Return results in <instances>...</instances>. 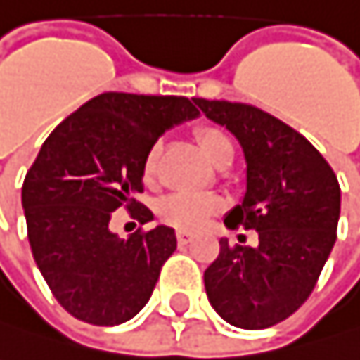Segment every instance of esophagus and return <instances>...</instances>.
<instances>
[{
  "label": "esophagus",
  "mask_w": 360,
  "mask_h": 360,
  "mask_svg": "<svg viewBox=\"0 0 360 360\" xmlns=\"http://www.w3.org/2000/svg\"><path fill=\"white\" fill-rule=\"evenodd\" d=\"M176 240H179V244H190L192 242V233L186 231V229H179L176 231Z\"/></svg>",
  "instance_id": "34e87169"
}]
</instances>
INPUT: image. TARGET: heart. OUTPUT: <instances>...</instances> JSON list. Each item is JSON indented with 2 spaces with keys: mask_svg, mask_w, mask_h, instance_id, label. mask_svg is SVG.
<instances>
[{
  "mask_svg": "<svg viewBox=\"0 0 360 360\" xmlns=\"http://www.w3.org/2000/svg\"><path fill=\"white\" fill-rule=\"evenodd\" d=\"M196 142L202 150V155L212 164H218L224 155L233 153V144L229 136L218 127H198ZM158 160H160V146L155 144V146H150L144 155V164H142L144 179H150L155 174ZM218 210H220V202L216 196L196 194V192L170 194L160 202L162 218L179 229H200Z\"/></svg>",
  "mask_w": 360,
  "mask_h": 360,
  "instance_id": "b5f03b06",
  "label": "heart"
}]
</instances>
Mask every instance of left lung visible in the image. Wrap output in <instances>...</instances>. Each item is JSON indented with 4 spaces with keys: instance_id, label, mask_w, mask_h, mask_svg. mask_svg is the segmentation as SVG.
I'll use <instances>...</instances> for the list:
<instances>
[{
    "instance_id": "left-lung-1",
    "label": "left lung",
    "mask_w": 360,
    "mask_h": 360,
    "mask_svg": "<svg viewBox=\"0 0 360 360\" xmlns=\"http://www.w3.org/2000/svg\"><path fill=\"white\" fill-rule=\"evenodd\" d=\"M200 112L240 142L246 160L242 202L226 229H252L257 246H231L205 270V292L224 322L261 330L287 320L309 298L337 240L341 190L315 146L268 112L231 101L194 99ZM238 240L244 242L240 235Z\"/></svg>"
}]
</instances>
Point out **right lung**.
Returning a JSON list of instances; mask_svg holds the SVG:
<instances>
[{"label": "right lung", "instance_id": "add662e5", "mask_svg": "<svg viewBox=\"0 0 360 360\" xmlns=\"http://www.w3.org/2000/svg\"><path fill=\"white\" fill-rule=\"evenodd\" d=\"M198 118L186 96L103 92L49 134L25 174L21 202L34 261L73 317L116 326L142 311L164 261L176 250L172 226L127 240L110 229L118 207L153 220L138 200L146 150L168 129Z\"/></svg>", "mask_w": 360, "mask_h": 360}]
</instances>
